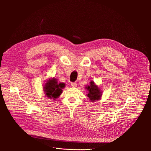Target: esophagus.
<instances>
[{
	"label": "esophagus",
	"mask_w": 151,
	"mask_h": 151,
	"mask_svg": "<svg viewBox=\"0 0 151 151\" xmlns=\"http://www.w3.org/2000/svg\"><path fill=\"white\" fill-rule=\"evenodd\" d=\"M71 85L73 87H76L77 83H76V82H72V83H71Z\"/></svg>",
	"instance_id": "esophagus-1"
}]
</instances>
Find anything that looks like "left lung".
I'll return each mask as SVG.
<instances>
[{"label": "left lung", "mask_w": 151, "mask_h": 151, "mask_svg": "<svg viewBox=\"0 0 151 151\" xmlns=\"http://www.w3.org/2000/svg\"><path fill=\"white\" fill-rule=\"evenodd\" d=\"M86 89L88 91L87 96L90 100V101L94 102L101 99V92L97 85L95 84L93 81L90 82V85L86 86Z\"/></svg>", "instance_id": "1"}]
</instances>
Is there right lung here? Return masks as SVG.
Wrapping results in <instances>:
<instances>
[{
  "mask_svg": "<svg viewBox=\"0 0 151 151\" xmlns=\"http://www.w3.org/2000/svg\"><path fill=\"white\" fill-rule=\"evenodd\" d=\"M65 87L64 83H58L56 78L48 79L45 83L44 91L46 96L48 98L55 100L57 99L62 93V89Z\"/></svg>",
  "mask_w": 151,
  "mask_h": 151,
  "instance_id": "1",
  "label": "right lung"
}]
</instances>
